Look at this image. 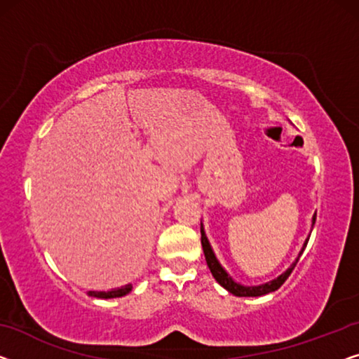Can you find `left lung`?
<instances>
[{
    "label": "left lung",
    "instance_id": "obj_1",
    "mask_svg": "<svg viewBox=\"0 0 359 359\" xmlns=\"http://www.w3.org/2000/svg\"><path fill=\"white\" fill-rule=\"evenodd\" d=\"M314 222H316V214H314V217H313V224ZM306 243H304V247H306ZM201 245H203V251H205V258H206L208 267H210L212 277L219 283H221V285L226 288V290L233 293L235 297H261V295H266V293L276 292L277 288H280L282 283L288 279V276H290L292 271L295 269V266H297L298 259H299L298 258L295 263H293L285 272H283L282 276H279L277 279H274L269 283H264V285H258V287H243V285H240V283L233 282L232 277H229L227 272L222 269L221 264H219V261L216 259V256H214L212 250H211V245H210V242H208L205 231H203V226H201ZM304 247H303V250H304ZM303 250H302V253H303ZM302 253H299V255H302Z\"/></svg>",
    "mask_w": 359,
    "mask_h": 359
}]
</instances>
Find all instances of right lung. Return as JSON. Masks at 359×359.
<instances>
[{
    "label": "right lung",
    "instance_id": "1",
    "mask_svg": "<svg viewBox=\"0 0 359 359\" xmlns=\"http://www.w3.org/2000/svg\"><path fill=\"white\" fill-rule=\"evenodd\" d=\"M130 290H132V287L126 285L121 288H114V290H111V292H90V295L96 297V298H119V297H124L126 293H128Z\"/></svg>",
    "mask_w": 359,
    "mask_h": 359
}]
</instances>
